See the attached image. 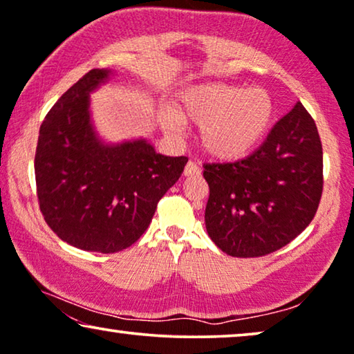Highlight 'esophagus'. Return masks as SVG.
<instances>
[{
  "instance_id": "obj_1",
  "label": "esophagus",
  "mask_w": 354,
  "mask_h": 354,
  "mask_svg": "<svg viewBox=\"0 0 354 354\" xmlns=\"http://www.w3.org/2000/svg\"><path fill=\"white\" fill-rule=\"evenodd\" d=\"M201 175V168H198L194 162H187L184 167V176H197Z\"/></svg>"
}]
</instances>
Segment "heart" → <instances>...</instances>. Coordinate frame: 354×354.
Wrapping results in <instances>:
<instances>
[{"mask_svg":"<svg viewBox=\"0 0 354 354\" xmlns=\"http://www.w3.org/2000/svg\"><path fill=\"white\" fill-rule=\"evenodd\" d=\"M178 120L201 127L203 151L220 160L250 156L265 141L274 120V102L265 89L231 83H205L186 89L162 113V128L178 131Z\"/></svg>","mask_w":354,"mask_h":354,"instance_id":"b5f03b06","label":"heart"}]
</instances>
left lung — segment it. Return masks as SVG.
I'll return each mask as SVG.
<instances>
[{
  "label": "left lung",
  "mask_w": 354,
  "mask_h": 354,
  "mask_svg": "<svg viewBox=\"0 0 354 354\" xmlns=\"http://www.w3.org/2000/svg\"><path fill=\"white\" fill-rule=\"evenodd\" d=\"M208 236L237 258L265 257L292 242L315 218L322 186V144L301 102L266 141L237 162L205 163Z\"/></svg>",
  "instance_id": "obj_1"
}]
</instances>
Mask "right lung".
I'll list each match as a JSON object with an SVG mask.
<instances>
[{
  "mask_svg": "<svg viewBox=\"0 0 354 354\" xmlns=\"http://www.w3.org/2000/svg\"><path fill=\"white\" fill-rule=\"evenodd\" d=\"M111 71L93 68L62 94L39 127L35 179L48 226L71 245L115 253L146 232L157 203L187 157L157 153L146 139L104 144L89 115V93Z\"/></svg>",
  "mask_w": 354,
  "mask_h": 354,
  "instance_id": "add662e5",
  "label": "right lung"
}]
</instances>
